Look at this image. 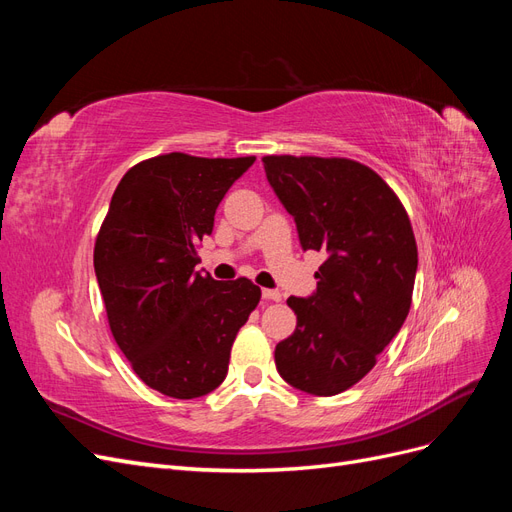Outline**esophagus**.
Returning a JSON list of instances; mask_svg holds the SVG:
<instances>
[{
    "label": "esophagus",
    "instance_id": "1",
    "mask_svg": "<svg viewBox=\"0 0 512 512\" xmlns=\"http://www.w3.org/2000/svg\"><path fill=\"white\" fill-rule=\"evenodd\" d=\"M262 299H267V301H280V299H282V292H280V290L265 288V290H262Z\"/></svg>",
    "mask_w": 512,
    "mask_h": 512
}]
</instances>
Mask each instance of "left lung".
Instances as JSON below:
<instances>
[{
  "instance_id": "left-lung-1",
  "label": "left lung",
  "mask_w": 512,
  "mask_h": 512,
  "mask_svg": "<svg viewBox=\"0 0 512 512\" xmlns=\"http://www.w3.org/2000/svg\"><path fill=\"white\" fill-rule=\"evenodd\" d=\"M267 181L303 252L327 254L309 297H290L297 329L275 346L280 376L309 395L350 389L404 324L418 267L404 205L374 170L344 158L267 156Z\"/></svg>"
}]
</instances>
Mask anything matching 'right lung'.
<instances>
[{
  "label": "right lung",
  "instance_id": "obj_1",
  "mask_svg": "<svg viewBox=\"0 0 512 512\" xmlns=\"http://www.w3.org/2000/svg\"><path fill=\"white\" fill-rule=\"evenodd\" d=\"M254 160L166 153L132 166L111 198L94 250L98 286L117 346L162 395L218 389L260 301L245 277L218 282L194 271L215 209Z\"/></svg>",
  "mask_w": 512,
  "mask_h": 512
}]
</instances>
